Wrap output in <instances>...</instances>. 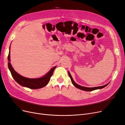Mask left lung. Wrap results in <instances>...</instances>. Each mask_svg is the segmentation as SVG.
I'll use <instances>...</instances> for the list:
<instances>
[{
    "label": "left lung",
    "mask_w": 125,
    "mask_h": 125,
    "mask_svg": "<svg viewBox=\"0 0 125 125\" xmlns=\"http://www.w3.org/2000/svg\"><path fill=\"white\" fill-rule=\"evenodd\" d=\"M68 74H69V77L70 78V79H71V81L73 83V84L75 87H77L81 90H84V91H93V90H96V89H102L103 88H104L105 87H106L107 85H108V84H109V83L107 84L106 85H105L104 86H99V87H83V86H81L78 84H77L76 83H75L74 81H73L71 74H70V73L68 72Z\"/></svg>",
    "instance_id": "8db88e82"
}]
</instances>
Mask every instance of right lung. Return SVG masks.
I'll return each mask as SVG.
<instances>
[{
  "label": "right lung",
  "instance_id": "1",
  "mask_svg": "<svg viewBox=\"0 0 125 125\" xmlns=\"http://www.w3.org/2000/svg\"><path fill=\"white\" fill-rule=\"evenodd\" d=\"M8 67L10 70V73L12 77L20 85L26 87L31 89H36L43 87L45 86L49 82L51 79V77L52 76L54 70L56 68V66L52 68L50 71L48 72L44 77L38 79H29L21 76L16 73L10 64V51L8 55Z\"/></svg>",
  "mask_w": 125,
  "mask_h": 125
}]
</instances>
